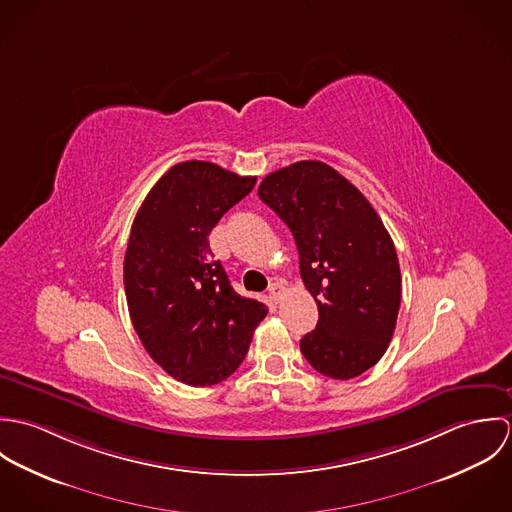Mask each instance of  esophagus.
<instances>
[{"mask_svg": "<svg viewBox=\"0 0 512 512\" xmlns=\"http://www.w3.org/2000/svg\"><path fill=\"white\" fill-rule=\"evenodd\" d=\"M268 295H270V301H272V303H280L282 297H284V286H282V284H272Z\"/></svg>", "mask_w": 512, "mask_h": 512, "instance_id": "esophagus-1", "label": "esophagus"}]
</instances>
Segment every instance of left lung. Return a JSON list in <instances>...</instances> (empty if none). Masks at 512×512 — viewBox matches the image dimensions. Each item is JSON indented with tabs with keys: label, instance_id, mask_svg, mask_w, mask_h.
I'll return each mask as SVG.
<instances>
[{
	"label": "left lung",
	"instance_id": "8db88e82",
	"mask_svg": "<svg viewBox=\"0 0 512 512\" xmlns=\"http://www.w3.org/2000/svg\"><path fill=\"white\" fill-rule=\"evenodd\" d=\"M258 197L288 224L299 272L317 301V327L299 341L317 372L349 380L388 349L402 276L394 242L365 195L323 161L264 177Z\"/></svg>",
	"mask_w": 512,
	"mask_h": 512
}]
</instances>
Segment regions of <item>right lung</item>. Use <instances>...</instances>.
Listing matches in <instances>:
<instances>
[{
    "instance_id": "obj_1",
    "label": "right lung",
    "mask_w": 512,
    "mask_h": 512,
    "mask_svg": "<svg viewBox=\"0 0 512 512\" xmlns=\"http://www.w3.org/2000/svg\"><path fill=\"white\" fill-rule=\"evenodd\" d=\"M209 161L173 165L147 193L130 232L124 288L149 357L189 386H211L244 361L268 307L232 290L209 234L254 189Z\"/></svg>"
}]
</instances>
